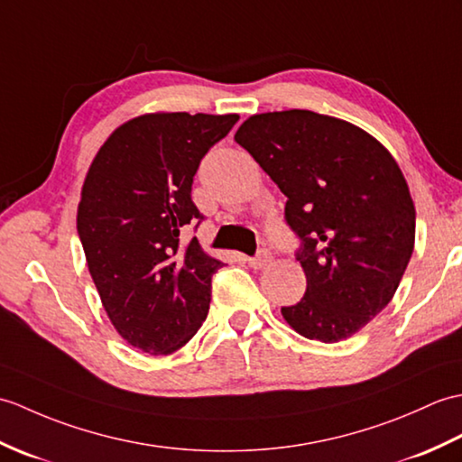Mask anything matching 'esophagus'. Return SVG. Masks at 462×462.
Wrapping results in <instances>:
<instances>
[{
	"label": "esophagus",
	"instance_id": "obj_1",
	"mask_svg": "<svg viewBox=\"0 0 462 462\" xmlns=\"http://www.w3.org/2000/svg\"><path fill=\"white\" fill-rule=\"evenodd\" d=\"M271 261H273L271 253L269 251H261L257 257L247 259V264L251 266V269H254V271H261V269H264V266H269Z\"/></svg>",
	"mask_w": 462,
	"mask_h": 462
}]
</instances>
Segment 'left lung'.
<instances>
[{"label": "left lung", "instance_id": "8db88e82", "mask_svg": "<svg viewBox=\"0 0 462 462\" xmlns=\"http://www.w3.org/2000/svg\"><path fill=\"white\" fill-rule=\"evenodd\" d=\"M235 142L289 201L306 292L281 314L324 344L360 332L393 299L415 247V205L389 150L360 126L312 110L253 115Z\"/></svg>", "mask_w": 462, "mask_h": 462}]
</instances>
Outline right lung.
<instances>
[{
	"mask_svg": "<svg viewBox=\"0 0 462 462\" xmlns=\"http://www.w3.org/2000/svg\"><path fill=\"white\" fill-rule=\"evenodd\" d=\"M239 115L148 112L120 125L80 189L77 231L115 330L150 356L186 346L209 310L219 259L181 229L201 219L191 183Z\"/></svg>",
	"mask_w": 462,
	"mask_h": 462,
	"instance_id": "right-lung-1",
	"label": "right lung"
}]
</instances>
